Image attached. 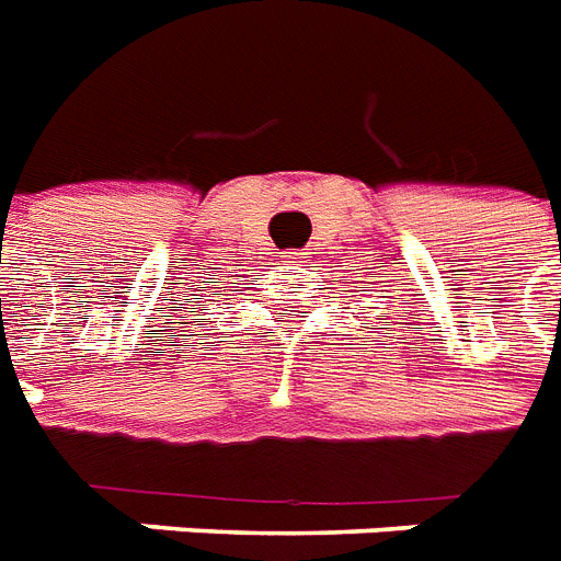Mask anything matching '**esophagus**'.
<instances>
[{
  "label": "esophagus",
  "mask_w": 561,
  "mask_h": 561,
  "mask_svg": "<svg viewBox=\"0 0 561 561\" xmlns=\"http://www.w3.org/2000/svg\"><path fill=\"white\" fill-rule=\"evenodd\" d=\"M284 257H286V260H295V257H298V252H286Z\"/></svg>",
  "instance_id": "1"
}]
</instances>
